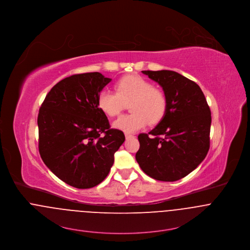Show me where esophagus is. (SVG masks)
<instances>
[{
  "label": "esophagus",
  "mask_w": 250,
  "mask_h": 250,
  "mask_svg": "<svg viewBox=\"0 0 250 250\" xmlns=\"http://www.w3.org/2000/svg\"><path fill=\"white\" fill-rule=\"evenodd\" d=\"M125 137H126V138H131V137H135V136H133V135H131V134L126 133V134H125Z\"/></svg>",
  "instance_id": "obj_1"
}]
</instances>
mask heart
I'll list each match as a JSON object with an SVG mask.
<instances>
[{
    "label": "heart",
    "instance_id": "obj_1",
    "mask_svg": "<svg viewBox=\"0 0 250 250\" xmlns=\"http://www.w3.org/2000/svg\"><path fill=\"white\" fill-rule=\"evenodd\" d=\"M115 92L100 91L97 97L99 109L107 115H119L129 104L130 114L123 115L114 122V127L125 133H133L148 124L159 123L166 113L167 100L164 92L139 75H128L118 80Z\"/></svg>",
    "mask_w": 250,
    "mask_h": 250
}]
</instances>
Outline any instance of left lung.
<instances>
[{
	"mask_svg": "<svg viewBox=\"0 0 250 250\" xmlns=\"http://www.w3.org/2000/svg\"><path fill=\"white\" fill-rule=\"evenodd\" d=\"M158 82L166 113L148 134L138 135L136 159L142 171L161 182H176L195 170L210 147L211 112L200 86L173 70H142Z\"/></svg>",
	"mask_w": 250,
	"mask_h": 250,
	"instance_id": "left-lung-1",
	"label": "left lung"
}]
</instances>
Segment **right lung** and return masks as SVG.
I'll use <instances>...</instances> for the list:
<instances>
[{"instance_id": "right-lung-1", "label": "right lung", "mask_w": 250, "mask_h": 250, "mask_svg": "<svg viewBox=\"0 0 250 250\" xmlns=\"http://www.w3.org/2000/svg\"><path fill=\"white\" fill-rule=\"evenodd\" d=\"M111 80L100 72L68 76L53 86L39 110L40 156L57 178L78 189L106 179L125 140L97 105Z\"/></svg>"}]
</instances>
